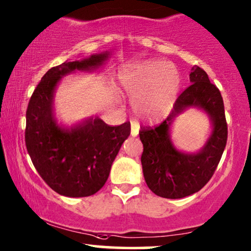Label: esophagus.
Wrapping results in <instances>:
<instances>
[{
    "label": "esophagus",
    "instance_id": "esophagus-1",
    "mask_svg": "<svg viewBox=\"0 0 251 251\" xmlns=\"http://www.w3.org/2000/svg\"><path fill=\"white\" fill-rule=\"evenodd\" d=\"M131 136H137L139 131V125L137 122L131 121Z\"/></svg>",
    "mask_w": 251,
    "mask_h": 251
}]
</instances>
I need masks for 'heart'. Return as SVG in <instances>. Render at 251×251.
<instances>
[{
  "label": "heart",
  "instance_id": "1",
  "mask_svg": "<svg viewBox=\"0 0 251 251\" xmlns=\"http://www.w3.org/2000/svg\"><path fill=\"white\" fill-rule=\"evenodd\" d=\"M120 83L131 97L136 115L157 121L168 114L176 98L180 78L176 68L161 61L126 67L120 73Z\"/></svg>",
  "mask_w": 251,
  "mask_h": 251
}]
</instances>
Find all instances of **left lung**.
Segmentation results:
<instances>
[{
    "label": "left lung",
    "instance_id": "1",
    "mask_svg": "<svg viewBox=\"0 0 251 251\" xmlns=\"http://www.w3.org/2000/svg\"><path fill=\"white\" fill-rule=\"evenodd\" d=\"M190 85L177 97L167 119L155 126H142V166L146 184L164 198L189 196L212 177L227 143V122L223 97L209 76L198 66L190 73ZM189 106H200L209 114L213 133L197 154L177 151L169 138V126L178 113Z\"/></svg>",
    "mask_w": 251,
    "mask_h": 251
}]
</instances>
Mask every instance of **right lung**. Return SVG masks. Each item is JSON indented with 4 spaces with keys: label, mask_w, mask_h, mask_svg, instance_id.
Returning a JSON list of instances; mask_svg holds the SVG:
<instances>
[{
    "label": "right lung",
    "mask_w": 251,
    "mask_h": 251,
    "mask_svg": "<svg viewBox=\"0 0 251 251\" xmlns=\"http://www.w3.org/2000/svg\"><path fill=\"white\" fill-rule=\"evenodd\" d=\"M109 53L91 55L82 61L64 62L44 75L26 110L25 144L35 169L57 194L86 197L103 187L130 123L110 126L101 119H89L70 129L57 125L53 113L55 87L75 70L99 68Z\"/></svg>",
    "instance_id": "right-lung-1"
}]
</instances>
